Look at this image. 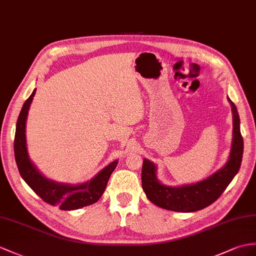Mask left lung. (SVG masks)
<instances>
[{
	"mask_svg": "<svg viewBox=\"0 0 256 256\" xmlns=\"http://www.w3.org/2000/svg\"><path fill=\"white\" fill-rule=\"evenodd\" d=\"M234 117L232 144L226 165L213 175L196 184L170 186L160 184L156 177V166L148 160H143L142 188L148 198L158 206L174 212L200 210L214 203L226 190L239 172L243 155V139L240 132V118L236 105L228 98Z\"/></svg>",
	"mask_w": 256,
	"mask_h": 256,
	"instance_id": "left-lung-1",
	"label": "left lung"
}]
</instances>
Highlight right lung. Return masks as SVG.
I'll return each mask as SVG.
<instances>
[{
    "mask_svg": "<svg viewBox=\"0 0 256 256\" xmlns=\"http://www.w3.org/2000/svg\"><path fill=\"white\" fill-rule=\"evenodd\" d=\"M36 90V89L34 90L27 101L24 103L16 124L14 152L20 176L43 201L54 206L56 205L60 210H72L96 203L104 193L108 179L116 168L118 160L112 162L90 182L72 186L56 182L43 176L31 163L26 144V120Z\"/></svg>",
    "mask_w": 256,
    "mask_h": 256,
    "instance_id": "obj_1",
    "label": "right lung"
}]
</instances>
